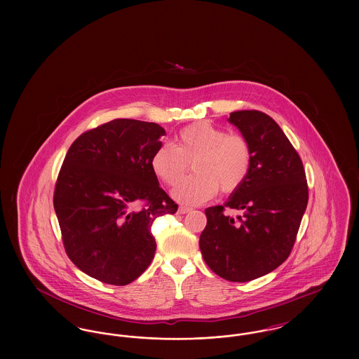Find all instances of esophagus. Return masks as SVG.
I'll use <instances>...</instances> for the list:
<instances>
[{"instance_id":"esophagus-1","label":"esophagus","mask_w":359,"mask_h":359,"mask_svg":"<svg viewBox=\"0 0 359 359\" xmlns=\"http://www.w3.org/2000/svg\"><path fill=\"white\" fill-rule=\"evenodd\" d=\"M191 210H192V208L187 207V205H180V207H179V212H180V214H187Z\"/></svg>"}]
</instances>
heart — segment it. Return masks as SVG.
<instances>
[{
	"label": "heart",
	"instance_id": "b5f03b06",
	"mask_svg": "<svg viewBox=\"0 0 359 359\" xmlns=\"http://www.w3.org/2000/svg\"><path fill=\"white\" fill-rule=\"evenodd\" d=\"M191 162L195 174L182 182L178 179ZM253 164L250 142L237 133L201 121L183 128L175 145H160L151 158L154 176L165 186H173L176 201L198 205L211 199L218 189L231 194L246 182Z\"/></svg>",
	"mask_w": 359,
	"mask_h": 359
}]
</instances>
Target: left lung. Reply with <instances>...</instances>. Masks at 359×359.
Segmentation results:
<instances>
[{
    "label": "left lung",
    "mask_w": 359,
    "mask_h": 359,
    "mask_svg": "<svg viewBox=\"0 0 359 359\" xmlns=\"http://www.w3.org/2000/svg\"><path fill=\"white\" fill-rule=\"evenodd\" d=\"M229 121L250 142L252 171L224 205L205 208L199 246L214 273L245 283L272 272L290 257L307 208L308 186L300 156L272 117L239 110ZM226 208L243 215L234 220L224 214Z\"/></svg>",
    "instance_id": "left-lung-1"
}]
</instances>
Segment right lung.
I'll return each mask as SVG.
<instances>
[{
    "label": "right lung",
    "instance_id": "add662e5",
    "mask_svg": "<svg viewBox=\"0 0 359 359\" xmlns=\"http://www.w3.org/2000/svg\"><path fill=\"white\" fill-rule=\"evenodd\" d=\"M164 135L154 122L118 118L69 147L53 207L67 256L90 277L126 285L152 262L154 219L177 211L151 168Z\"/></svg>",
    "mask_w": 359,
    "mask_h": 359
}]
</instances>
